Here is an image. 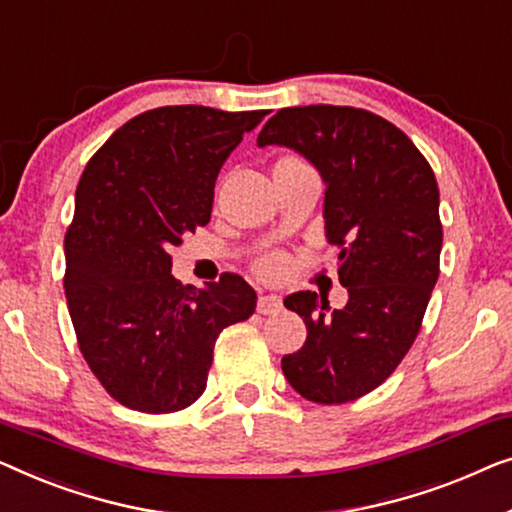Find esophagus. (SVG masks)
Returning a JSON list of instances; mask_svg holds the SVG:
<instances>
[{
    "instance_id": "obj_1",
    "label": "esophagus",
    "mask_w": 512,
    "mask_h": 512,
    "mask_svg": "<svg viewBox=\"0 0 512 512\" xmlns=\"http://www.w3.org/2000/svg\"><path fill=\"white\" fill-rule=\"evenodd\" d=\"M283 311V299L278 294H262L257 301V313L262 315H276Z\"/></svg>"
}]
</instances>
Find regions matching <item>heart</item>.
I'll return each mask as SVG.
<instances>
[{
	"mask_svg": "<svg viewBox=\"0 0 512 512\" xmlns=\"http://www.w3.org/2000/svg\"><path fill=\"white\" fill-rule=\"evenodd\" d=\"M285 160H294V157H285ZM257 269L266 278H276L287 269V257L283 253H271L259 259Z\"/></svg>",
	"mask_w": 512,
	"mask_h": 512,
	"instance_id": "heart-1",
	"label": "heart"
}]
</instances>
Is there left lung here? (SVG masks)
Here are the masks:
<instances>
[{"label":"left lung","mask_w":512,"mask_h":512,"mask_svg":"<svg viewBox=\"0 0 512 512\" xmlns=\"http://www.w3.org/2000/svg\"><path fill=\"white\" fill-rule=\"evenodd\" d=\"M257 146L292 148L318 169L325 236L348 287L336 311L311 290L285 297L308 329L304 348L283 357L287 383L325 406L364 397L406 357L438 280L434 171L401 129L352 106L280 109Z\"/></svg>","instance_id":"8db88e82"}]
</instances>
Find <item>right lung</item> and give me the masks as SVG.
Returning <instances> with one entry per match:
<instances>
[{
	"label": "right lung",
	"instance_id": "add662e5",
	"mask_svg": "<svg viewBox=\"0 0 512 512\" xmlns=\"http://www.w3.org/2000/svg\"><path fill=\"white\" fill-rule=\"evenodd\" d=\"M264 115L162 106L122 125L83 171L64 294L85 362L122 406H190L206 390L215 338L255 313V290L234 273L178 283L171 250L208 225L222 164Z\"/></svg>",
	"mask_w": 512,
	"mask_h": 512
}]
</instances>
